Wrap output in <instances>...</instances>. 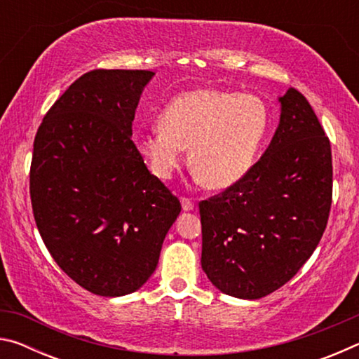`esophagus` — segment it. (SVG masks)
I'll use <instances>...</instances> for the list:
<instances>
[{
    "label": "esophagus",
    "instance_id": "1",
    "mask_svg": "<svg viewBox=\"0 0 359 359\" xmlns=\"http://www.w3.org/2000/svg\"><path fill=\"white\" fill-rule=\"evenodd\" d=\"M180 203H182V209H184L185 212H190L194 209V204L190 198H182Z\"/></svg>",
    "mask_w": 359,
    "mask_h": 359
}]
</instances>
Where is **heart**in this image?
<instances>
[{"instance_id": "b5f03b06", "label": "heart", "mask_w": 359, "mask_h": 359, "mask_svg": "<svg viewBox=\"0 0 359 359\" xmlns=\"http://www.w3.org/2000/svg\"><path fill=\"white\" fill-rule=\"evenodd\" d=\"M158 123L160 128L135 139L149 171L161 180L171 179L190 147L196 177L223 190L253 168L269 131L271 114L257 95L198 88L169 101Z\"/></svg>"}]
</instances>
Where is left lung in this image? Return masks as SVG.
Segmentation results:
<instances>
[{"instance_id":"1","label":"left lung","mask_w":359,"mask_h":359,"mask_svg":"<svg viewBox=\"0 0 359 359\" xmlns=\"http://www.w3.org/2000/svg\"><path fill=\"white\" fill-rule=\"evenodd\" d=\"M278 101L280 123L263 156L238 184L199 203L203 271L241 299H259L291 280L330 217V139L296 88Z\"/></svg>"}]
</instances>
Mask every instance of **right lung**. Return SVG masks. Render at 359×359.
Segmentation results:
<instances>
[{"instance_id":"right-lung-1","label":"right lung","mask_w":359,"mask_h":359,"mask_svg":"<svg viewBox=\"0 0 359 359\" xmlns=\"http://www.w3.org/2000/svg\"><path fill=\"white\" fill-rule=\"evenodd\" d=\"M154 76L85 72L48 109L34 137L36 226L65 274L93 294L141 288L182 209L131 141L139 98Z\"/></svg>"}]
</instances>
